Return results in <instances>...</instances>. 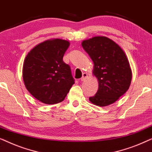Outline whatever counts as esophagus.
Segmentation results:
<instances>
[{
	"label": "esophagus",
	"mask_w": 152,
	"mask_h": 152,
	"mask_svg": "<svg viewBox=\"0 0 152 152\" xmlns=\"http://www.w3.org/2000/svg\"><path fill=\"white\" fill-rule=\"evenodd\" d=\"M86 77H88V74H87L86 72H84V73L82 74V78H81V81L83 82V81H84Z\"/></svg>",
	"instance_id": "1"
}]
</instances>
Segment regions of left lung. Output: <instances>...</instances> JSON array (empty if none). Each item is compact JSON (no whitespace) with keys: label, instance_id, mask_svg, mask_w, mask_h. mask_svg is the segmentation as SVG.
<instances>
[{"label":"left lung","instance_id":"obj_1","mask_svg":"<svg viewBox=\"0 0 152 152\" xmlns=\"http://www.w3.org/2000/svg\"><path fill=\"white\" fill-rule=\"evenodd\" d=\"M93 62V75L98 82V90L89 101L99 107L113 104L129 88L132 71L123 49L112 39L98 36L82 42Z\"/></svg>","mask_w":152,"mask_h":152}]
</instances>
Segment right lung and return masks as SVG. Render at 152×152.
Instances as JSON below:
<instances>
[{
    "mask_svg": "<svg viewBox=\"0 0 152 152\" xmlns=\"http://www.w3.org/2000/svg\"><path fill=\"white\" fill-rule=\"evenodd\" d=\"M69 45V41L64 39H48L35 45L25 58V86L41 102H61L75 84L70 66L63 61Z\"/></svg>",
    "mask_w": 152,
    "mask_h": 152,
    "instance_id": "obj_1",
    "label": "right lung"
}]
</instances>
